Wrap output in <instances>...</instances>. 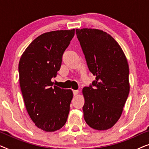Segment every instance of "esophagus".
<instances>
[{"label": "esophagus", "mask_w": 149, "mask_h": 149, "mask_svg": "<svg viewBox=\"0 0 149 149\" xmlns=\"http://www.w3.org/2000/svg\"><path fill=\"white\" fill-rule=\"evenodd\" d=\"M78 93H79V90H73V94H74V96L78 94Z\"/></svg>", "instance_id": "1"}]
</instances>
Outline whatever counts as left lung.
Masks as SVG:
<instances>
[{"mask_svg": "<svg viewBox=\"0 0 149 149\" xmlns=\"http://www.w3.org/2000/svg\"><path fill=\"white\" fill-rule=\"evenodd\" d=\"M89 70L95 76L85 87L83 107L87 125L96 130L111 128L121 117L130 92L129 66L119 43L102 30L76 29Z\"/></svg>", "mask_w": 149, "mask_h": 149, "instance_id": "left-lung-1", "label": "left lung"}]
</instances>
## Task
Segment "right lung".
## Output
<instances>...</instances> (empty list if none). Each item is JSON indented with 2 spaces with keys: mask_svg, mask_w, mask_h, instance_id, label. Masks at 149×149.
<instances>
[{
  "mask_svg": "<svg viewBox=\"0 0 149 149\" xmlns=\"http://www.w3.org/2000/svg\"><path fill=\"white\" fill-rule=\"evenodd\" d=\"M74 29L45 32L36 37L19 62V85L26 109L36 127L55 132L65 125L73 97L71 89L53 86Z\"/></svg>",
  "mask_w": 149,
  "mask_h": 149,
  "instance_id": "right-lung-1",
  "label": "right lung"
}]
</instances>
